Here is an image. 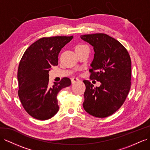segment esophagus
Listing matches in <instances>:
<instances>
[{
    "instance_id": "34e87169",
    "label": "esophagus",
    "mask_w": 150,
    "mask_h": 150,
    "mask_svg": "<svg viewBox=\"0 0 150 150\" xmlns=\"http://www.w3.org/2000/svg\"><path fill=\"white\" fill-rule=\"evenodd\" d=\"M71 83H75L76 82H77V81H79V79H78V78H76V77H74V78H72L71 79Z\"/></svg>"
}]
</instances>
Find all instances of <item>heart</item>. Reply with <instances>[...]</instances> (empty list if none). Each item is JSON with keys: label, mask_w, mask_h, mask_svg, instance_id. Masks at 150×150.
Returning <instances> with one entry per match:
<instances>
[{"label": "heart", "mask_w": 150, "mask_h": 150, "mask_svg": "<svg viewBox=\"0 0 150 150\" xmlns=\"http://www.w3.org/2000/svg\"><path fill=\"white\" fill-rule=\"evenodd\" d=\"M78 46H79V45H78ZM79 46H81V45H79Z\"/></svg>", "instance_id": "b5f03b06"}]
</instances>
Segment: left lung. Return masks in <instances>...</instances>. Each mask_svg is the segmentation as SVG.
Masks as SVG:
<instances>
[{"instance_id":"1","label":"left lung","mask_w":150,"mask_h":150,"mask_svg":"<svg viewBox=\"0 0 150 150\" xmlns=\"http://www.w3.org/2000/svg\"><path fill=\"white\" fill-rule=\"evenodd\" d=\"M80 38L93 46L95 52L90 78L101 82L100 86L94 88L89 80H83L86 91L83 107L94 117H108L120 108L129 94L130 57L124 45L106 34H88Z\"/></svg>"}]
</instances>
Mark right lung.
I'll use <instances>...</instances> for the list:
<instances>
[{"instance_id":"add662e5","label":"right lung","mask_w":150,"mask_h":150,"mask_svg":"<svg viewBox=\"0 0 150 150\" xmlns=\"http://www.w3.org/2000/svg\"><path fill=\"white\" fill-rule=\"evenodd\" d=\"M73 36L43 37L26 50L18 70V96L30 116L37 120L52 118L59 110L57 95L63 88L71 85L70 79L49 86V71L58 64V54Z\"/></svg>"}]
</instances>
